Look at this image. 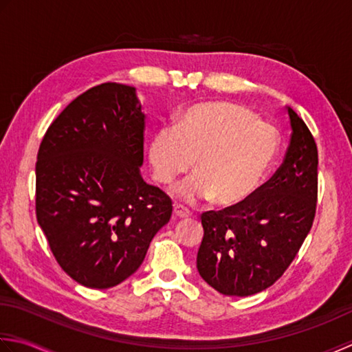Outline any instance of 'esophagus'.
I'll return each instance as SVG.
<instances>
[{"label":"esophagus","instance_id":"34e87169","mask_svg":"<svg viewBox=\"0 0 352 352\" xmlns=\"http://www.w3.org/2000/svg\"><path fill=\"white\" fill-rule=\"evenodd\" d=\"M190 216H191V212L186 210V208H184L181 205H175L173 206V217L175 219L182 220V219H188Z\"/></svg>","mask_w":352,"mask_h":352}]
</instances>
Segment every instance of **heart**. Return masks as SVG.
I'll list each match as a JSON object with an SVG mask.
<instances>
[{"label": "heart", "instance_id": "heart-1", "mask_svg": "<svg viewBox=\"0 0 352 352\" xmlns=\"http://www.w3.org/2000/svg\"><path fill=\"white\" fill-rule=\"evenodd\" d=\"M279 148L275 126L252 111L225 100L195 103L175 126L160 127L148 144L156 182L168 185L195 166L197 173L177 185L184 204L212 200L220 208L248 204L266 179Z\"/></svg>", "mask_w": 352, "mask_h": 352}]
</instances>
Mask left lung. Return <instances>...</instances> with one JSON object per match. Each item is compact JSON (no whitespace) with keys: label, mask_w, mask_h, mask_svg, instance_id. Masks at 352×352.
<instances>
[{"label":"left lung","mask_w":352,"mask_h":352,"mask_svg":"<svg viewBox=\"0 0 352 352\" xmlns=\"http://www.w3.org/2000/svg\"><path fill=\"white\" fill-rule=\"evenodd\" d=\"M292 138L281 167L248 204L202 214L199 275L226 296H250L281 278L308 235L318 200V147L287 107Z\"/></svg>","instance_id":"left-lung-1"}]
</instances>
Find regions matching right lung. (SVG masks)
I'll use <instances>...</instances> for the list:
<instances>
[{
	"mask_svg": "<svg viewBox=\"0 0 352 352\" xmlns=\"http://www.w3.org/2000/svg\"><path fill=\"white\" fill-rule=\"evenodd\" d=\"M144 113L133 86L103 83L60 112L36 162V217L67 274L89 289L133 275L171 200L141 176Z\"/></svg>",
	"mask_w": 352,
	"mask_h": 352,
	"instance_id": "obj_1",
	"label": "right lung"
}]
</instances>
